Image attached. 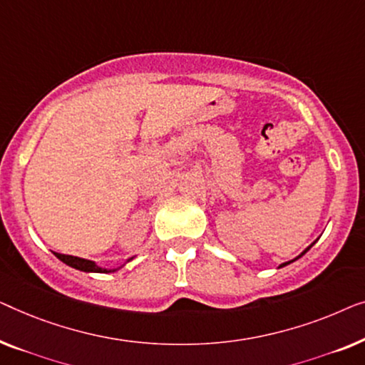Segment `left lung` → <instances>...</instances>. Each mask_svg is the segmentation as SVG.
I'll list each match as a JSON object with an SVG mask.
<instances>
[{
	"mask_svg": "<svg viewBox=\"0 0 365 365\" xmlns=\"http://www.w3.org/2000/svg\"><path fill=\"white\" fill-rule=\"evenodd\" d=\"M314 243H316V241H314ZM314 243H312V245H314ZM312 245H311V246H312ZM311 246H309V248H311ZM309 248H306L304 251H302V253H301L299 256H297V258H301V256H302V255H304V253H306V251H309ZM297 258H296V259H297ZM289 263H291V261H289ZM289 263H284V264H281V268H283V266H286V264H289Z\"/></svg>",
	"mask_w": 365,
	"mask_h": 365,
	"instance_id": "obj_1",
	"label": "left lung"
}]
</instances>
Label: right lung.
Returning a JSON list of instances; mask_svg holds the SVG:
<instances>
[{
	"label": "right lung",
	"instance_id": "right-lung-1",
	"mask_svg": "<svg viewBox=\"0 0 365 365\" xmlns=\"http://www.w3.org/2000/svg\"><path fill=\"white\" fill-rule=\"evenodd\" d=\"M56 258H59L63 263H66L71 268H76L79 271H86V273H112L115 269H104L99 268L94 261L84 259V258H78V256H71V255H61V253H54Z\"/></svg>",
	"mask_w": 365,
	"mask_h": 365
}]
</instances>
